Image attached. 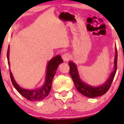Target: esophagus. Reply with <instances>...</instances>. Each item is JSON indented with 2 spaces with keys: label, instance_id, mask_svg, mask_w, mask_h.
I'll list each match as a JSON object with an SVG mask.
<instances>
[{
  "label": "esophagus",
  "instance_id": "esophagus-1",
  "mask_svg": "<svg viewBox=\"0 0 124 124\" xmlns=\"http://www.w3.org/2000/svg\"><path fill=\"white\" fill-rule=\"evenodd\" d=\"M70 55L68 53H64L62 56V59L64 61H68L70 59Z\"/></svg>",
  "mask_w": 124,
  "mask_h": 124
}]
</instances>
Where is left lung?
Listing matches in <instances>:
<instances>
[{"label": "left lung", "instance_id": "obj_1", "mask_svg": "<svg viewBox=\"0 0 124 124\" xmlns=\"http://www.w3.org/2000/svg\"><path fill=\"white\" fill-rule=\"evenodd\" d=\"M117 51L116 48V56L115 58V69L111 76L106 83L99 87H93L85 84L79 79L77 67L72 62H69V65L70 67L69 74L73 79L75 87L79 93L83 95L88 98H94L97 96L103 95L107 92L111 87L112 83L116 74L117 70Z\"/></svg>", "mask_w": 124, "mask_h": 124}]
</instances>
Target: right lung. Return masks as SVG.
<instances>
[{"label":"right lung","mask_w":124,"mask_h":124,"mask_svg":"<svg viewBox=\"0 0 124 124\" xmlns=\"http://www.w3.org/2000/svg\"><path fill=\"white\" fill-rule=\"evenodd\" d=\"M7 59L8 63L9 64V46L7 51ZM63 62L62 57L60 55L52 58L48 62V65L47 66V73L46 78L45 84L41 87L34 90H29L22 89L16 84L15 82L12 73L9 69V74L11 79L13 85L15 87L18 93L26 99L29 100L30 101H40L45 99L50 94L51 89L52 81L53 78L55 76L56 71L57 70V67L59 64Z\"/></svg>","instance_id":"add662e5"}]
</instances>
